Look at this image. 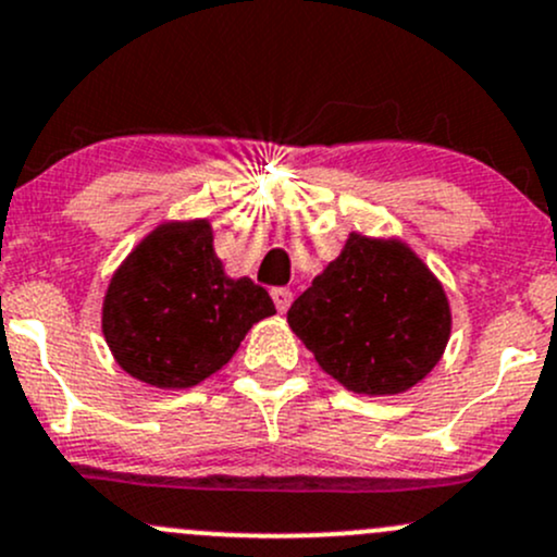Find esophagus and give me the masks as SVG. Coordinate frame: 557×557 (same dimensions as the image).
I'll return each mask as SVG.
<instances>
[{"instance_id":"1","label":"esophagus","mask_w":557,"mask_h":557,"mask_svg":"<svg viewBox=\"0 0 557 557\" xmlns=\"http://www.w3.org/2000/svg\"><path fill=\"white\" fill-rule=\"evenodd\" d=\"M272 298H274V307H277L280 312H288V307L294 304V290H290V288H274Z\"/></svg>"}]
</instances>
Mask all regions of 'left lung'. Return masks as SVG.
<instances>
[{
  "label": "left lung",
  "instance_id": "8db88e82",
  "mask_svg": "<svg viewBox=\"0 0 557 557\" xmlns=\"http://www.w3.org/2000/svg\"><path fill=\"white\" fill-rule=\"evenodd\" d=\"M288 325L347 389L400 395L443 357L450 307L441 280L406 243L352 232L290 304Z\"/></svg>",
  "mask_w": 557,
  "mask_h": 557
}]
</instances>
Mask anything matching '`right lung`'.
<instances>
[{"label": "right lung", "mask_w": 557, "mask_h": 557, "mask_svg": "<svg viewBox=\"0 0 557 557\" xmlns=\"http://www.w3.org/2000/svg\"><path fill=\"white\" fill-rule=\"evenodd\" d=\"M274 304L250 277H226L208 221H171L146 234L111 277L101 327L122 371L160 389H186L224 368Z\"/></svg>", "instance_id": "right-lung-1"}]
</instances>
